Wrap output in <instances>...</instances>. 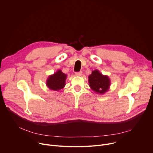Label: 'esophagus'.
I'll return each instance as SVG.
<instances>
[{"mask_svg": "<svg viewBox=\"0 0 153 153\" xmlns=\"http://www.w3.org/2000/svg\"><path fill=\"white\" fill-rule=\"evenodd\" d=\"M82 74V71H79V72L76 73V76H80Z\"/></svg>", "mask_w": 153, "mask_h": 153, "instance_id": "34e87169", "label": "esophagus"}]
</instances>
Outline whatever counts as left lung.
I'll use <instances>...</instances> for the list:
<instances>
[{"instance_id":"obj_1","label":"left lung","mask_w":153,"mask_h":153,"mask_svg":"<svg viewBox=\"0 0 153 153\" xmlns=\"http://www.w3.org/2000/svg\"><path fill=\"white\" fill-rule=\"evenodd\" d=\"M88 82L90 88L96 93L100 94H104L108 91L110 86V79L97 70L93 71L89 76Z\"/></svg>"}]
</instances>
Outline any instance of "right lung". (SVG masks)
<instances>
[{
	"label": "right lung",
	"instance_id": "obj_1",
	"mask_svg": "<svg viewBox=\"0 0 153 153\" xmlns=\"http://www.w3.org/2000/svg\"><path fill=\"white\" fill-rule=\"evenodd\" d=\"M67 76V74L63 73L61 70H58L49 76L47 80V85L51 90L59 91L65 86Z\"/></svg>",
	"mask_w": 153,
	"mask_h": 153
}]
</instances>
